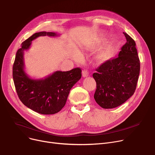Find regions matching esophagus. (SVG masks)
Masks as SVG:
<instances>
[{
    "instance_id": "1",
    "label": "esophagus",
    "mask_w": 155,
    "mask_h": 155,
    "mask_svg": "<svg viewBox=\"0 0 155 155\" xmlns=\"http://www.w3.org/2000/svg\"><path fill=\"white\" fill-rule=\"evenodd\" d=\"M82 75L84 77H87L88 76V71L87 70H84L82 72Z\"/></svg>"
}]
</instances>
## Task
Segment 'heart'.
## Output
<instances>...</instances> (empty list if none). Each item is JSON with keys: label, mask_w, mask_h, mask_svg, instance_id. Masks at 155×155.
Masks as SVG:
<instances>
[{"label": "heart", "mask_w": 155, "mask_h": 155, "mask_svg": "<svg viewBox=\"0 0 155 155\" xmlns=\"http://www.w3.org/2000/svg\"><path fill=\"white\" fill-rule=\"evenodd\" d=\"M112 53L111 50H108L107 51H105L102 53H101L99 56V58L101 60V61H105V60H107L109 57L110 56Z\"/></svg>", "instance_id": "obj_1"}]
</instances>
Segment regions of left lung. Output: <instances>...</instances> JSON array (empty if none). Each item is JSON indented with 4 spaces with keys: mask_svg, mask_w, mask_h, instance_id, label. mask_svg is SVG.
Segmentation results:
<instances>
[{
    "mask_svg": "<svg viewBox=\"0 0 155 155\" xmlns=\"http://www.w3.org/2000/svg\"><path fill=\"white\" fill-rule=\"evenodd\" d=\"M123 34L127 41L118 56L102 63L93 74L97 84L94 99L104 109L117 107L129 99L139 78L140 62L136 43L126 32Z\"/></svg>",
    "mask_w": 155,
    "mask_h": 155,
    "instance_id": "left-lung-1",
    "label": "left lung"
}]
</instances>
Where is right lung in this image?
Listing matches in <instances>:
<instances>
[{
  "mask_svg": "<svg viewBox=\"0 0 155 155\" xmlns=\"http://www.w3.org/2000/svg\"><path fill=\"white\" fill-rule=\"evenodd\" d=\"M57 36L53 32H39L22 43L16 53L12 76L16 92L24 105L41 114H54L66 104L72 87L82 77L80 68L70 71H56L44 78L33 79L24 70V51L30 48L32 41L39 36Z\"/></svg>",
  "mask_w": 155,
  "mask_h": 155,
  "instance_id": "right-lung-1",
  "label": "right lung"
}]
</instances>
